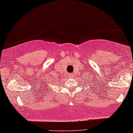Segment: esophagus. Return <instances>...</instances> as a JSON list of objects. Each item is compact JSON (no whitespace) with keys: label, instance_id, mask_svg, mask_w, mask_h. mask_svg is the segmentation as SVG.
Masks as SVG:
<instances>
[{"label":"esophagus","instance_id":"1","mask_svg":"<svg viewBox=\"0 0 133 133\" xmlns=\"http://www.w3.org/2000/svg\"><path fill=\"white\" fill-rule=\"evenodd\" d=\"M69 77H70V78H72V74H70V75H69Z\"/></svg>","mask_w":133,"mask_h":133}]
</instances>
